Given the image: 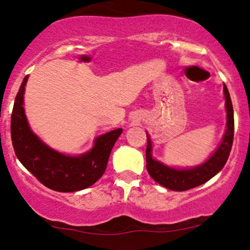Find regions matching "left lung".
I'll return each mask as SVG.
<instances>
[{"mask_svg": "<svg viewBox=\"0 0 250 250\" xmlns=\"http://www.w3.org/2000/svg\"><path fill=\"white\" fill-rule=\"evenodd\" d=\"M225 98V110H227V127L223 139L215 151L205 160L203 164L194 167H172L153 158L152 142L150 135L146 133L148 145L146 150V169L150 176L160 186L173 191H186L206 183L218 172H221L230 155L234 133V116L232 101L227 85L223 86Z\"/></svg>", "mask_w": 250, "mask_h": 250, "instance_id": "left-lung-1", "label": "left lung"}]
</instances>
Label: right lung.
Instances as JSON below:
<instances>
[{
	"label": "right lung",
	"mask_w": 250,
	"mask_h": 250,
	"mask_svg": "<svg viewBox=\"0 0 250 250\" xmlns=\"http://www.w3.org/2000/svg\"><path fill=\"white\" fill-rule=\"evenodd\" d=\"M28 75L23 78L11 115V140L17 158L51 190L75 192L94 184L104 175L111 149L122 134L116 128L94 139L93 146L81 155L59 152L44 143L32 131L23 107V94Z\"/></svg>",
	"instance_id": "right-lung-1"
}]
</instances>
